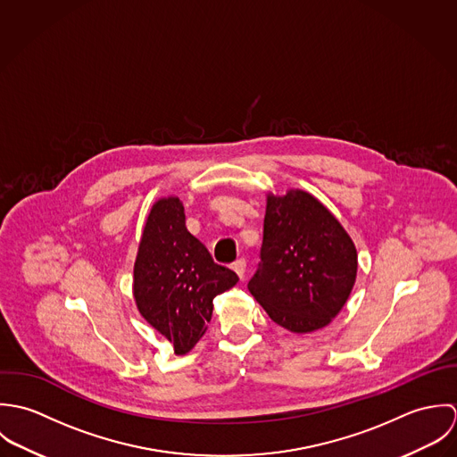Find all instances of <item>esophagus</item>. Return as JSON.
Segmentation results:
<instances>
[{
	"label": "esophagus",
	"mask_w": 457,
	"mask_h": 457,
	"mask_svg": "<svg viewBox=\"0 0 457 457\" xmlns=\"http://www.w3.org/2000/svg\"><path fill=\"white\" fill-rule=\"evenodd\" d=\"M232 269L237 272V276L243 279L245 278V274H246V261L245 259H239V261L234 262L232 263Z\"/></svg>",
	"instance_id": "1"
}]
</instances>
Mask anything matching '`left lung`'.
<instances>
[{"instance_id":"left-lung-1","label":"left lung","mask_w":457,"mask_h":457,"mask_svg":"<svg viewBox=\"0 0 457 457\" xmlns=\"http://www.w3.org/2000/svg\"><path fill=\"white\" fill-rule=\"evenodd\" d=\"M355 278V245L317 196L267 194L261 263L248 290L272 322L295 334L328 326Z\"/></svg>"}]
</instances>
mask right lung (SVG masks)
I'll return each instance as SVG.
<instances>
[{"mask_svg": "<svg viewBox=\"0 0 457 457\" xmlns=\"http://www.w3.org/2000/svg\"><path fill=\"white\" fill-rule=\"evenodd\" d=\"M239 281L228 267L211 259L187 228L179 196L158 198L142 230L133 265V299L144 320L188 353L204 336L212 299Z\"/></svg>", "mask_w": 457, "mask_h": 457, "instance_id": "add662e5", "label": "right lung"}]
</instances>
